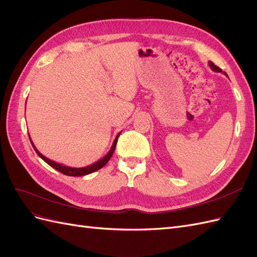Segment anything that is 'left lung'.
<instances>
[{
    "mask_svg": "<svg viewBox=\"0 0 257 257\" xmlns=\"http://www.w3.org/2000/svg\"><path fill=\"white\" fill-rule=\"evenodd\" d=\"M208 65H209V67L213 70V71H217V72H222V69L221 68H219L218 66H216L214 65L212 62H208ZM224 74H226L225 72H224Z\"/></svg>",
    "mask_w": 257,
    "mask_h": 257,
    "instance_id": "8db88e82",
    "label": "left lung"
}]
</instances>
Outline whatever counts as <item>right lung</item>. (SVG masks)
<instances>
[{
    "instance_id": "1",
    "label": "right lung",
    "mask_w": 257,
    "mask_h": 257,
    "mask_svg": "<svg viewBox=\"0 0 257 257\" xmlns=\"http://www.w3.org/2000/svg\"><path fill=\"white\" fill-rule=\"evenodd\" d=\"M119 135H120V132L116 136V138H115L114 142H113V144H112V146H111V148H110V151L107 152V154H106L104 157H102V158H101L100 160H98L97 162H95V163H93V164H90V165H87V167H84V168H71V167H66V165H64V164L57 163V162H55V161L50 160L49 158H47V157H45L43 154L39 153V151L37 150L36 146L34 145V143H33V141H32V139H31L30 136H29V138H30V141H31V144H32L33 148H34V150H35L36 154H37V155L40 157V158L43 159L46 163H48L49 165H50V167H52V168L55 169L56 171H59V172L65 174V175H68V176H84V175H88V174H90V173H94V172H96V171H98V170H100L101 168H103L104 165L107 163V161H109V160L111 159V157H112V155H113V153H114V150H115V146H116L117 139H118Z\"/></svg>"
}]
</instances>
